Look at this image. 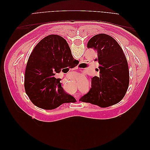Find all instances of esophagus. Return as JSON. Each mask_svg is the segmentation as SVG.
Here are the masks:
<instances>
[{
	"label": "esophagus",
	"mask_w": 150,
	"mask_h": 150,
	"mask_svg": "<svg viewBox=\"0 0 150 150\" xmlns=\"http://www.w3.org/2000/svg\"><path fill=\"white\" fill-rule=\"evenodd\" d=\"M76 99L78 101V97H76Z\"/></svg>",
	"instance_id": "esophagus-1"
}]
</instances>
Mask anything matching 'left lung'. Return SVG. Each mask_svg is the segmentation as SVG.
<instances>
[{"mask_svg": "<svg viewBox=\"0 0 150 150\" xmlns=\"http://www.w3.org/2000/svg\"><path fill=\"white\" fill-rule=\"evenodd\" d=\"M87 47L98 53L94 61L99 64L96 69L99 76L91 79V88L79 101L103 108L119 103L125 96L129 81L128 62L122 48L114 38L105 34L93 36Z\"/></svg>", "mask_w": 150, "mask_h": 150, "instance_id": "left-lung-1", "label": "left lung"}]
</instances>
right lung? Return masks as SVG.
I'll return each instance as SVG.
<instances>
[{"mask_svg":"<svg viewBox=\"0 0 150 150\" xmlns=\"http://www.w3.org/2000/svg\"><path fill=\"white\" fill-rule=\"evenodd\" d=\"M79 64L72 56L66 40L60 35H49L36 45L30 54L25 72V92L34 105L53 110L76 99L64 91L55 75Z\"/></svg>","mask_w":150,"mask_h":150,"instance_id":"obj_1","label":"right lung"}]
</instances>
